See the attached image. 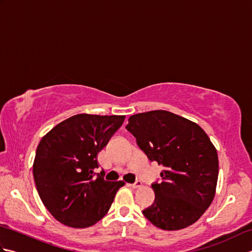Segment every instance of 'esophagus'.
I'll return each mask as SVG.
<instances>
[{
  "label": "esophagus",
  "mask_w": 252,
  "mask_h": 252,
  "mask_svg": "<svg viewBox=\"0 0 252 252\" xmlns=\"http://www.w3.org/2000/svg\"><path fill=\"white\" fill-rule=\"evenodd\" d=\"M142 185H143V183H142L141 181H136L135 183L130 184V186L132 187V189H140V187H142Z\"/></svg>",
  "instance_id": "esophagus-1"
}]
</instances>
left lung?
I'll list each match as a JSON object with an SVG mask.
<instances>
[{"mask_svg":"<svg viewBox=\"0 0 252 252\" xmlns=\"http://www.w3.org/2000/svg\"><path fill=\"white\" fill-rule=\"evenodd\" d=\"M126 129L148 159L163 167L162 181L152 184L154 203L143 215L165 231L191 225L216 194L219 160L210 138L197 123L167 110L133 115Z\"/></svg>","mask_w":252,"mask_h":252,"instance_id":"left-lung-1","label":"left lung"}]
</instances>
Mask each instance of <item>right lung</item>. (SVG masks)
<instances>
[{
	"label": "right lung",
	"mask_w": 252,
	"mask_h": 252,
	"mask_svg": "<svg viewBox=\"0 0 252 252\" xmlns=\"http://www.w3.org/2000/svg\"><path fill=\"white\" fill-rule=\"evenodd\" d=\"M125 116L80 114L42 137L33 162V178L42 202L67 226L94 225L108 212L125 182H109L95 173L97 154L122 126Z\"/></svg>",
	"instance_id": "1"
}]
</instances>
